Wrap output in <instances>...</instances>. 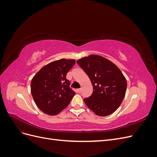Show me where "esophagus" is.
Segmentation results:
<instances>
[{"mask_svg": "<svg viewBox=\"0 0 157 157\" xmlns=\"http://www.w3.org/2000/svg\"><path fill=\"white\" fill-rule=\"evenodd\" d=\"M81 91H82V89H81V88L77 89V92H78V93H80V92H81Z\"/></svg>", "mask_w": 157, "mask_h": 157, "instance_id": "esophagus-1", "label": "esophagus"}]
</instances>
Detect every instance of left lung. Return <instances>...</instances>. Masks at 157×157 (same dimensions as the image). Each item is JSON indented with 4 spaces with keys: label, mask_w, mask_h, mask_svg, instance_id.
<instances>
[{
    "label": "left lung",
    "mask_w": 157,
    "mask_h": 157,
    "mask_svg": "<svg viewBox=\"0 0 157 157\" xmlns=\"http://www.w3.org/2000/svg\"><path fill=\"white\" fill-rule=\"evenodd\" d=\"M77 63L89 77L92 94L84 101L89 109L101 117L113 113L125 96L126 80L121 70L111 61L98 55H90Z\"/></svg>",
    "instance_id": "1"
}]
</instances>
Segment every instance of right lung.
<instances>
[{
    "mask_svg": "<svg viewBox=\"0 0 157 157\" xmlns=\"http://www.w3.org/2000/svg\"><path fill=\"white\" fill-rule=\"evenodd\" d=\"M75 59H61L46 65L32 78L31 92L36 106L45 114L56 115L67 107L75 92L66 75Z\"/></svg>",
    "mask_w": 157,
    "mask_h": 157,
    "instance_id": "obj_1",
    "label": "right lung"
}]
</instances>
